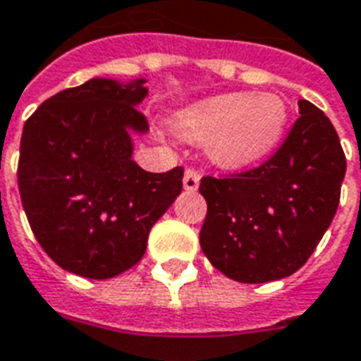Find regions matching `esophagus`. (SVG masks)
Segmentation results:
<instances>
[{"mask_svg":"<svg viewBox=\"0 0 361 361\" xmlns=\"http://www.w3.org/2000/svg\"><path fill=\"white\" fill-rule=\"evenodd\" d=\"M199 181H201V173L195 168H188L185 176H183V188L185 191H197L199 188Z\"/></svg>","mask_w":361,"mask_h":361,"instance_id":"esophagus-1","label":"esophagus"}]
</instances>
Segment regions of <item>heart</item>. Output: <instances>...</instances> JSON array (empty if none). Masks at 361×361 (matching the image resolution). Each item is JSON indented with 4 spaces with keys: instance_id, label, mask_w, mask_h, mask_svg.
Returning <instances> with one entry per match:
<instances>
[{
    "instance_id": "heart-1",
    "label": "heart",
    "mask_w": 361,
    "mask_h": 361,
    "mask_svg": "<svg viewBox=\"0 0 361 361\" xmlns=\"http://www.w3.org/2000/svg\"><path fill=\"white\" fill-rule=\"evenodd\" d=\"M286 104L276 94L232 92L189 108L178 119L193 141H209L211 157L226 168H243L267 157L286 127Z\"/></svg>"
}]
</instances>
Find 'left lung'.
<instances>
[{
  "label": "left lung",
  "mask_w": 361,
  "mask_h": 361,
  "mask_svg": "<svg viewBox=\"0 0 361 361\" xmlns=\"http://www.w3.org/2000/svg\"><path fill=\"white\" fill-rule=\"evenodd\" d=\"M300 118L271 158L245 172L204 176L201 250L228 279L261 284L305 265L331 226L346 173L336 129L300 100Z\"/></svg>",
  "instance_id": "8db88e82"
}]
</instances>
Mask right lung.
<instances>
[{
  "instance_id": "1",
  "label": "right lung",
  "mask_w": 361,
  "mask_h": 361,
  "mask_svg": "<svg viewBox=\"0 0 361 361\" xmlns=\"http://www.w3.org/2000/svg\"><path fill=\"white\" fill-rule=\"evenodd\" d=\"M142 79H90L48 98L20 137V201L32 234L61 269L111 279L145 255L150 228L181 193L183 168L164 173L131 160L129 129L147 131Z\"/></svg>"
}]
</instances>
